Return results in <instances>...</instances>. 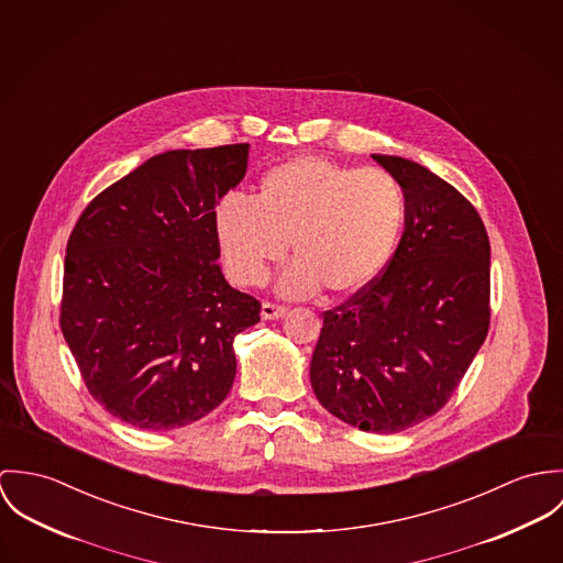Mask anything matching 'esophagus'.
Masks as SVG:
<instances>
[{
  "mask_svg": "<svg viewBox=\"0 0 563 563\" xmlns=\"http://www.w3.org/2000/svg\"><path fill=\"white\" fill-rule=\"evenodd\" d=\"M285 312H287V307H280V305H272V302L261 305V317L263 319H280Z\"/></svg>",
  "mask_w": 563,
  "mask_h": 563,
  "instance_id": "obj_1",
  "label": "esophagus"
}]
</instances>
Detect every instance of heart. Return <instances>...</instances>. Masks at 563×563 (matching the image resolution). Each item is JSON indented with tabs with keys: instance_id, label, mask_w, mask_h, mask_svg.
<instances>
[{
	"instance_id": "obj_1",
	"label": "heart",
	"mask_w": 563,
	"mask_h": 563,
	"mask_svg": "<svg viewBox=\"0 0 563 563\" xmlns=\"http://www.w3.org/2000/svg\"><path fill=\"white\" fill-rule=\"evenodd\" d=\"M406 218L404 189L379 168H350L300 155L269 168L254 200L229 196L213 227L231 276L256 287L274 263L296 258L278 291L307 298L321 287L354 296L372 287L397 249Z\"/></svg>"
}]
</instances>
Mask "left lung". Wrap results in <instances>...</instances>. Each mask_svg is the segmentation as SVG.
<instances>
[{
    "instance_id": "1",
    "label": "left lung",
    "mask_w": 563,
    "mask_h": 563,
    "mask_svg": "<svg viewBox=\"0 0 563 563\" xmlns=\"http://www.w3.org/2000/svg\"><path fill=\"white\" fill-rule=\"evenodd\" d=\"M404 189V235L386 272L334 311L311 361L319 404L374 434L449 401L490 325V242L475 207L426 166L374 155Z\"/></svg>"
}]
</instances>
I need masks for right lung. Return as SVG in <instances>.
<instances>
[{
    "label": "right lung",
    "mask_w": 563,
    "mask_h": 563,
    "mask_svg": "<svg viewBox=\"0 0 563 563\" xmlns=\"http://www.w3.org/2000/svg\"><path fill=\"white\" fill-rule=\"evenodd\" d=\"M249 151L159 153L103 189L68 238L66 345L90 395L133 428L189 426L233 386V341L261 305L227 283L213 216Z\"/></svg>",
    "instance_id": "obj_1"
}]
</instances>
